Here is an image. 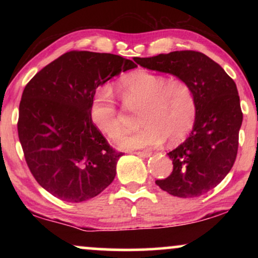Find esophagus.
<instances>
[{"mask_svg":"<svg viewBox=\"0 0 258 258\" xmlns=\"http://www.w3.org/2000/svg\"><path fill=\"white\" fill-rule=\"evenodd\" d=\"M134 154L137 155V156H140V157H149V156H151L150 151H135Z\"/></svg>","mask_w":258,"mask_h":258,"instance_id":"esophagus-1","label":"esophagus"}]
</instances>
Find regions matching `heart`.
<instances>
[{
  "instance_id": "heart-1",
  "label": "heart",
  "mask_w": 258,
  "mask_h": 258,
  "mask_svg": "<svg viewBox=\"0 0 258 258\" xmlns=\"http://www.w3.org/2000/svg\"><path fill=\"white\" fill-rule=\"evenodd\" d=\"M118 89L126 103L143 104L140 115L142 128L123 137L119 143L122 149L157 147L167 139L170 144H177L195 125L197 101L191 86L185 81L137 70L119 80ZM90 117L95 126L110 140L122 136L118 104L109 86L97 88L90 104Z\"/></svg>"
}]
</instances>
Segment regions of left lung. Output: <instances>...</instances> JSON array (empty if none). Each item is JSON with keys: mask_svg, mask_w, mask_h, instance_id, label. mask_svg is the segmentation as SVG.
Listing matches in <instances>:
<instances>
[{"mask_svg": "<svg viewBox=\"0 0 258 258\" xmlns=\"http://www.w3.org/2000/svg\"><path fill=\"white\" fill-rule=\"evenodd\" d=\"M134 61L191 86L197 101L195 125L188 139L168 153L174 169L156 184L183 199L203 195L228 175L237 155L243 114L236 83L218 63L200 51H171Z\"/></svg>", "mask_w": 258, "mask_h": 258, "instance_id": "1", "label": "left lung"}]
</instances>
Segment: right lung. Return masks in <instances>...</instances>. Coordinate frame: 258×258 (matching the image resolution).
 <instances>
[{
  "mask_svg": "<svg viewBox=\"0 0 258 258\" xmlns=\"http://www.w3.org/2000/svg\"><path fill=\"white\" fill-rule=\"evenodd\" d=\"M136 68L114 54L73 50L49 63L24 88L19 139L31 174L42 188L66 202H83L116 176L122 153L109 146L91 121L97 87Z\"/></svg>",
  "mask_w": 258,
  "mask_h": 258,
  "instance_id": "add662e5",
  "label": "right lung"
}]
</instances>
